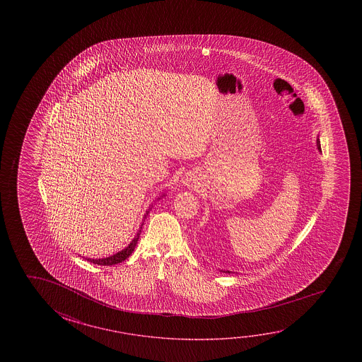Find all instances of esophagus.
I'll return each mask as SVG.
<instances>
[{
    "label": "esophagus",
    "instance_id": "obj_1",
    "mask_svg": "<svg viewBox=\"0 0 362 362\" xmlns=\"http://www.w3.org/2000/svg\"><path fill=\"white\" fill-rule=\"evenodd\" d=\"M197 179H194V177L192 178H185V182H184V184H187V185H190V184L196 183Z\"/></svg>",
    "mask_w": 362,
    "mask_h": 362
}]
</instances>
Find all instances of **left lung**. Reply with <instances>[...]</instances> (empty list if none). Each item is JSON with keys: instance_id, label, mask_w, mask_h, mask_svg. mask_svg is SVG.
<instances>
[{"instance_id": "left-lung-1", "label": "left lung", "mask_w": 362, "mask_h": 362, "mask_svg": "<svg viewBox=\"0 0 362 362\" xmlns=\"http://www.w3.org/2000/svg\"><path fill=\"white\" fill-rule=\"evenodd\" d=\"M317 148H318V150H320V139H317ZM226 273L230 274V272H226Z\"/></svg>"}]
</instances>
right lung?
<instances>
[{"mask_svg": "<svg viewBox=\"0 0 362 362\" xmlns=\"http://www.w3.org/2000/svg\"><path fill=\"white\" fill-rule=\"evenodd\" d=\"M148 211H150V208H148ZM148 211H146L145 218H146V216H148ZM141 228H143V227H140V230L137 231L136 236H135L134 240L131 241L130 245H129L127 247H124V250L119 251L117 254H115V255L112 256H108V257H103V259H87V260H88L89 262L97 264V265H102V267H110V265H115V264L122 262V261L126 260V259L132 254V251H134L135 247H136L137 241H139L140 233H141Z\"/></svg>", "mask_w": 362, "mask_h": 362, "instance_id": "obj_1", "label": "right lung"}]
</instances>
